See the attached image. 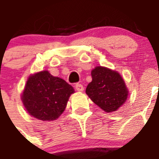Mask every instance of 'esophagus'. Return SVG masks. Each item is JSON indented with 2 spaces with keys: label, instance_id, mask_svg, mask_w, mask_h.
Wrapping results in <instances>:
<instances>
[{
  "label": "esophagus",
  "instance_id": "esophagus-1",
  "mask_svg": "<svg viewBox=\"0 0 159 159\" xmlns=\"http://www.w3.org/2000/svg\"><path fill=\"white\" fill-rule=\"evenodd\" d=\"M75 88L77 91H84V87L82 84L77 83L75 85Z\"/></svg>",
  "mask_w": 159,
  "mask_h": 159
}]
</instances>
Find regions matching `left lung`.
Listing matches in <instances>:
<instances>
[{
  "mask_svg": "<svg viewBox=\"0 0 159 159\" xmlns=\"http://www.w3.org/2000/svg\"><path fill=\"white\" fill-rule=\"evenodd\" d=\"M92 81L86 92L96 105L105 112L117 110L126 100L128 91L119 73L104 67L91 71Z\"/></svg>",
  "mask_w": 159,
  "mask_h": 159,
  "instance_id": "left-lung-1",
  "label": "left lung"
}]
</instances>
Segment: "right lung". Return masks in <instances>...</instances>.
I'll list each match as a JSON object with an SVG mask.
<instances>
[{"label":"right lung","instance_id":"1","mask_svg":"<svg viewBox=\"0 0 159 159\" xmlns=\"http://www.w3.org/2000/svg\"><path fill=\"white\" fill-rule=\"evenodd\" d=\"M73 86L43 71L28 78L22 100L30 115L42 121L57 119L66 108Z\"/></svg>","mask_w":159,"mask_h":159}]
</instances>
